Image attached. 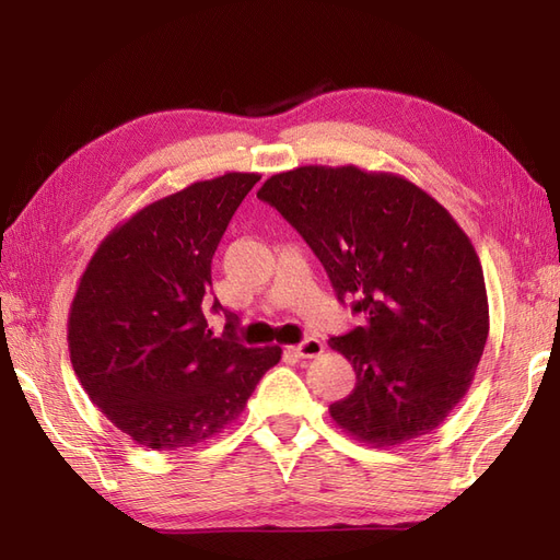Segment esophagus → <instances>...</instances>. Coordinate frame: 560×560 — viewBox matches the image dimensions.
Listing matches in <instances>:
<instances>
[{"label":"esophagus","instance_id":"34e87169","mask_svg":"<svg viewBox=\"0 0 560 560\" xmlns=\"http://www.w3.org/2000/svg\"><path fill=\"white\" fill-rule=\"evenodd\" d=\"M299 358H303V360H311V358H317V354H322L325 352V343L319 341V338H303L301 343H296L294 348H292Z\"/></svg>","mask_w":560,"mask_h":560}]
</instances>
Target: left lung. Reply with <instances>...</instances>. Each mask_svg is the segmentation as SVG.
Here are the masks:
<instances>
[{"label":"left lung","instance_id":"left-lung-1","mask_svg":"<svg viewBox=\"0 0 560 560\" xmlns=\"http://www.w3.org/2000/svg\"><path fill=\"white\" fill-rule=\"evenodd\" d=\"M257 198L299 231L336 299H352L364 317L329 338L358 374L329 406L336 425L378 448L442 425L488 338L481 261L446 208L409 179L354 165L273 175Z\"/></svg>","mask_w":560,"mask_h":560}]
</instances>
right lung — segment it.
<instances>
[{"instance_id":"obj_1","label":"right lung","mask_w":560,"mask_h":560,"mask_svg":"<svg viewBox=\"0 0 560 560\" xmlns=\"http://www.w3.org/2000/svg\"><path fill=\"white\" fill-rule=\"evenodd\" d=\"M259 179L226 173L151 202L83 270L67 322L74 374L97 409L147 448H189L222 432L280 362V346L238 341L235 315L222 336L202 315L214 249Z\"/></svg>"}]
</instances>
